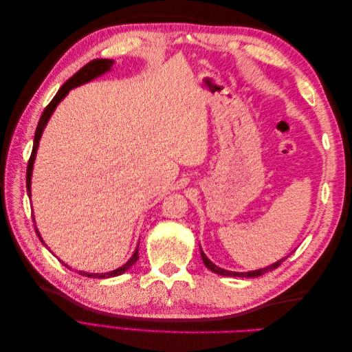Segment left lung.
Instances as JSON below:
<instances>
[{"label":"left lung","instance_id":"8db88e82","mask_svg":"<svg viewBox=\"0 0 352 352\" xmlns=\"http://www.w3.org/2000/svg\"><path fill=\"white\" fill-rule=\"evenodd\" d=\"M201 258H202V261H204V264L207 265V267L211 270V272H214V273H217V274H221V276H230V278H258V276H261V274H264V273H267V272H272V270H274V269H278L279 265L283 263V260H280V261H278V263H274V264H272V265H269V267H265V269H260V270H254V272H247V273H236V272H228V270H223V269H220V267H217L216 264H212L207 257H206V254L201 251Z\"/></svg>","mask_w":352,"mask_h":352}]
</instances>
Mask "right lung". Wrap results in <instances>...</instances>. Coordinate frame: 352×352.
Returning <instances> with one entry per match:
<instances>
[{"instance_id": "1", "label": "right lung", "mask_w": 352, "mask_h": 352, "mask_svg": "<svg viewBox=\"0 0 352 352\" xmlns=\"http://www.w3.org/2000/svg\"><path fill=\"white\" fill-rule=\"evenodd\" d=\"M113 60H109V58H95V60H92V61H89V63H87V65H85L80 70H78L76 73L73 74V76L69 79V80H66V83L63 85V87L58 89V92L56 94V97L51 100V102L47 105L45 107V110H44V113H42V116H41V119H39V122H38V126H36V132H35V138H34V148H32V154H30V157H29V162H28V170H26V188H28V194H29V197H30V177H32V167H34V162H35V155H36V150H38V145H39V140H41V135H42V132H44V127H45V124L48 123V120H50V117H51V114H52V111L56 110V107L58 105V102L66 97V95L69 94V91L70 89H73V88H76V87H79V85H82V83H87V82H89V80H92V79H95L97 76H100V74H102V73H105V72H109L110 69H111V66H113ZM35 230H36V228H35ZM36 233H38V236H39V239L42 241V238H41V235H39V232L36 230ZM42 243L45 245V242L42 241ZM138 258H140V252H138V248H136V251L133 252V255L131 257V260L127 261L126 264H123L122 267H119V269H116V270H113V272H110V273H101V274H98V273H85V272H79V274H82V276H87V278H94V279H105V278H111V276H119V274H122V273H124L126 270H129L132 265L138 261ZM61 261V260H60ZM61 264L63 265H66L67 269H70L67 264H65L61 261Z\"/></svg>"}]
</instances>
